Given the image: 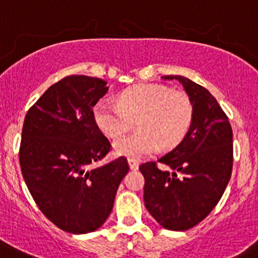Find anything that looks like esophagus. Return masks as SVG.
<instances>
[{"mask_svg": "<svg viewBox=\"0 0 258 258\" xmlns=\"http://www.w3.org/2000/svg\"><path fill=\"white\" fill-rule=\"evenodd\" d=\"M127 162H128L130 168H131L132 171H136L137 168H139V161L134 160V158H128V160H127Z\"/></svg>", "mask_w": 258, "mask_h": 258, "instance_id": "obj_1", "label": "esophagus"}]
</instances>
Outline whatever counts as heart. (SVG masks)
Returning a JSON list of instances; mask_svg holds the SVG:
<instances>
[{
	"mask_svg": "<svg viewBox=\"0 0 258 258\" xmlns=\"http://www.w3.org/2000/svg\"><path fill=\"white\" fill-rule=\"evenodd\" d=\"M98 128L108 137H117L136 121L139 132L113 142L117 156L139 158L163 148L173 147L186 136L194 118V105L182 91L147 85L123 91L113 101L101 100L93 110Z\"/></svg>",
	"mask_w": 258,
	"mask_h": 258,
	"instance_id": "1",
	"label": "heart"
}]
</instances>
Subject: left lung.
<instances>
[{
  "label": "left lung",
  "mask_w": 258,
  "mask_h": 258,
  "mask_svg": "<svg viewBox=\"0 0 258 258\" xmlns=\"http://www.w3.org/2000/svg\"><path fill=\"white\" fill-rule=\"evenodd\" d=\"M177 80L191 98L194 118L188 132L158 162L142 163L146 209L162 227L186 231L201 222L222 197L232 173V128L217 100L202 86L183 76Z\"/></svg>",
  "instance_id": "obj_1"
}]
</instances>
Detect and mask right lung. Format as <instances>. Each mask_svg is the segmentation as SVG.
Listing matches in <instances>:
<instances>
[{
	"mask_svg": "<svg viewBox=\"0 0 258 258\" xmlns=\"http://www.w3.org/2000/svg\"><path fill=\"white\" fill-rule=\"evenodd\" d=\"M107 91V82L96 77H64L38 98L23 122V179L43 215L75 235L105 223L130 170L124 157L95 167L111 148L93 118V107Z\"/></svg>",
	"mask_w": 258,
	"mask_h": 258,
	"instance_id": "right-lung-1",
	"label": "right lung"
}]
</instances>
